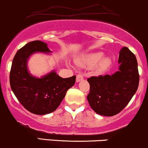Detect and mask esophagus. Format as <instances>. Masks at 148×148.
I'll list each match as a JSON object with an SVG mask.
<instances>
[{"label": "esophagus", "instance_id": "34e87169", "mask_svg": "<svg viewBox=\"0 0 148 148\" xmlns=\"http://www.w3.org/2000/svg\"><path fill=\"white\" fill-rule=\"evenodd\" d=\"M83 79H84V77H83L82 74H77V82L82 81Z\"/></svg>", "mask_w": 148, "mask_h": 148}]
</instances>
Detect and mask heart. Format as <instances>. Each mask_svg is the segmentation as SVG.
<instances>
[{"instance_id":"heart-1","label":"heart","mask_w":148,"mask_h":148,"mask_svg":"<svg viewBox=\"0 0 148 148\" xmlns=\"http://www.w3.org/2000/svg\"><path fill=\"white\" fill-rule=\"evenodd\" d=\"M103 58V53L101 52L93 53L84 57L80 62V64L83 66L92 67L99 62L97 66L98 71H103L110 66L111 60L107 57Z\"/></svg>"}]
</instances>
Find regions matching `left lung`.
<instances>
[{
    "mask_svg": "<svg viewBox=\"0 0 148 148\" xmlns=\"http://www.w3.org/2000/svg\"><path fill=\"white\" fill-rule=\"evenodd\" d=\"M119 71L87 79L90 90L87 100L92 110L103 116H114L127 105L138 88L140 75L135 54L123 47L119 55Z\"/></svg>",
    "mask_w": 148,
    "mask_h": 148,
    "instance_id": "obj_1",
    "label": "left lung"
}]
</instances>
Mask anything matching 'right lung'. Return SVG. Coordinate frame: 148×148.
Instances as JSON below:
<instances>
[{
    "label": "right lung",
    "instance_id": "add662e5",
    "mask_svg": "<svg viewBox=\"0 0 148 148\" xmlns=\"http://www.w3.org/2000/svg\"><path fill=\"white\" fill-rule=\"evenodd\" d=\"M37 51L47 53L51 51L41 41H31L18 51L10 69V85L25 109L33 114H46L57 109L67 90L74 86L76 76L64 79L55 71L42 78L31 76L27 69V59Z\"/></svg>",
    "mask_w": 148,
    "mask_h": 148
}]
</instances>
